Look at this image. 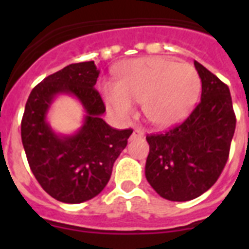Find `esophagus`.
Masks as SVG:
<instances>
[{"instance_id": "1", "label": "esophagus", "mask_w": 249, "mask_h": 249, "mask_svg": "<svg viewBox=\"0 0 249 249\" xmlns=\"http://www.w3.org/2000/svg\"><path fill=\"white\" fill-rule=\"evenodd\" d=\"M144 133L141 130V129H134L130 136V140H137V138H143Z\"/></svg>"}]
</instances>
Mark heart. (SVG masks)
Instances as JSON below:
<instances>
[{
    "label": "heart",
    "mask_w": 249,
    "mask_h": 249,
    "mask_svg": "<svg viewBox=\"0 0 249 249\" xmlns=\"http://www.w3.org/2000/svg\"><path fill=\"white\" fill-rule=\"evenodd\" d=\"M200 88V77L191 64L146 56L121 64L117 83H103L101 90L107 107L119 119L132 116L136 102H143L148 121L168 128L189 116Z\"/></svg>",
    "instance_id": "b5f03b06"
}]
</instances>
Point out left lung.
I'll return each mask as SVG.
<instances>
[{
    "instance_id": "obj_1",
    "label": "left lung",
    "mask_w": 249,
    "mask_h": 249,
    "mask_svg": "<svg viewBox=\"0 0 249 249\" xmlns=\"http://www.w3.org/2000/svg\"><path fill=\"white\" fill-rule=\"evenodd\" d=\"M194 64L201 80L199 105L182 124L146 137V178L160 196L172 201L193 200L214 185L235 132L228 85L199 62Z\"/></svg>"
}]
</instances>
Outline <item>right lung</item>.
I'll use <instances>...</instances> for the list:
<instances>
[{
    "mask_svg": "<svg viewBox=\"0 0 249 249\" xmlns=\"http://www.w3.org/2000/svg\"><path fill=\"white\" fill-rule=\"evenodd\" d=\"M93 60L70 64L33 88L21 119V142L33 176L56 200L77 204L97 196L108 183L115 160L132 129L117 130L103 119L106 107L94 85ZM75 96L86 109L83 126L71 136L56 135L46 116L53 98Z\"/></svg>",
    "mask_w": 249,
    "mask_h": 249,
    "instance_id": "1",
    "label": "right lung"
}]
</instances>
